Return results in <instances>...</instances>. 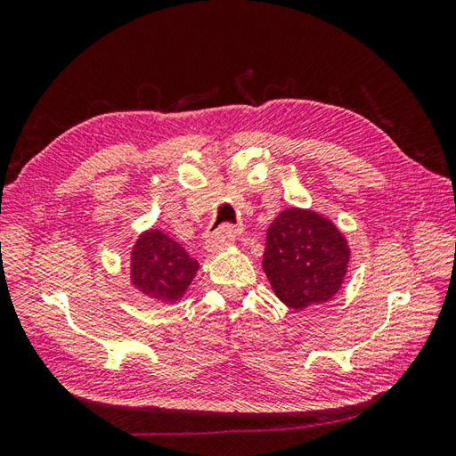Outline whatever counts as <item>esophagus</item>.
Returning <instances> with one entry per match:
<instances>
[{"mask_svg": "<svg viewBox=\"0 0 456 456\" xmlns=\"http://www.w3.org/2000/svg\"><path fill=\"white\" fill-rule=\"evenodd\" d=\"M233 241H236V232L223 226L218 228L211 233H207V240H205V249L209 253H216L220 249H224V247L232 245Z\"/></svg>", "mask_w": 456, "mask_h": 456, "instance_id": "1", "label": "esophagus"}]
</instances>
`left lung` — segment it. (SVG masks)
Masks as SVG:
<instances>
[{"label":"left lung","mask_w":456,"mask_h":456,"mask_svg":"<svg viewBox=\"0 0 456 456\" xmlns=\"http://www.w3.org/2000/svg\"><path fill=\"white\" fill-rule=\"evenodd\" d=\"M348 240L329 216L287 207L266 232L262 270L273 295L297 312L333 300L348 275Z\"/></svg>","instance_id":"left-lung-1"}]
</instances>
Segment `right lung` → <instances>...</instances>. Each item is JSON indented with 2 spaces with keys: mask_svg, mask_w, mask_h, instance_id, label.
<instances>
[{
  "mask_svg": "<svg viewBox=\"0 0 456 456\" xmlns=\"http://www.w3.org/2000/svg\"><path fill=\"white\" fill-rule=\"evenodd\" d=\"M198 270L200 262L156 226L139 233L131 247V285L134 291L159 305L181 302Z\"/></svg>",
  "mask_w": 456,
  "mask_h": 456,
  "instance_id": "obj_1",
  "label": "right lung"
}]
</instances>
